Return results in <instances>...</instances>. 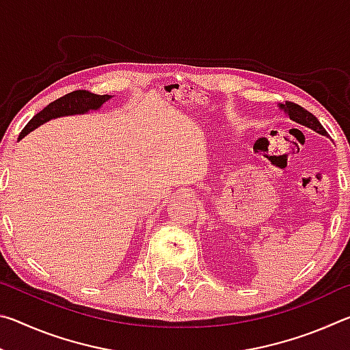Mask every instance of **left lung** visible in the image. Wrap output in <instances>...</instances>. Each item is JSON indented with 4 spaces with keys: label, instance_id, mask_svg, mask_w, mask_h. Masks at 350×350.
<instances>
[{
    "label": "left lung",
    "instance_id": "8db88e82",
    "mask_svg": "<svg viewBox=\"0 0 350 350\" xmlns=\"http://www.w3.org/2000/svg\"><path fill=\"white\" fill-rule=\"evenodd\" d=\"M281 108L287 112V116L295 120L296 123H299V125L307 126L313 129V131H317L323 135H327L325 133V129L323 128L321 123L318 122V118L309 112L307 109H304L303 106L296 105L293 102H286V105H281Z\"/></svg>",
    "mask_w": 350,
    "mask_h": 350
}]
</instances>
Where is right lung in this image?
Instances as JSON below:
<instances>
[{"label": "right lung", "instance_id": "add662e5", "mask_svg": "<svg viewBox=\"0 0 350 350\" xmlns=\"http://www.w3.org/2000/svg\"><path fill=\"white\" fill-rule=\"evenodd\" d=\"M109 98L111 96H108V94H105V96H97V94H92L85 90L69 92L66 96L57 98L55 102L47 105L46 108L43 111H40L37 116H33L31 118V122L23 128L18 140L25 137L26 134L31 133L32 129L43 125V123L47 120H51V118L62 117V116L83 114V112H88L90 109H98L100 106Z\"/></svg>", "mask_w": 350, "mask_h": 350}]
</instances>
